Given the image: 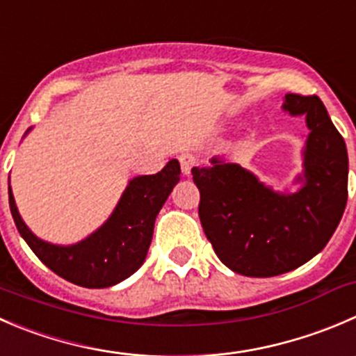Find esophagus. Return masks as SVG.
Wrapping results in <instances>:
<instances>
[{
  "instance_id": "34e87169",
  "label": "esophagus",
  "mask_w": 356,
  "mask_h": 356,
  "mask_svg": "<svg viewBox=\"0 0 356 356\" xmlns=\"http://www.w3.org/2000/svg\"><path fill=\"white\" fill-rule=\"evenodd\" d=\"M179 163H181L182 174L191 175L193 167L196 165V156H195V154H191V153H182L181 156H179Z\"/></svg>"
}]
</instances>
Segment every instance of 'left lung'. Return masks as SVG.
I'll return each mask as SVG.
<instances>
[{"mask_svg": "<svg viewBox=\"0 0 356 356\" xmlns=\"http://www.w3.org/2000/svg\"><path fill=\"white\" fill-rule=\"evenodd\" d=\"M282 109L305 116L309 129L298 191H275L222 158L191 170L203 231L222 264L243 277H277L308 262L323 250L346 207V144L323 102L287 94Z\"/></svg>", "mask_w": 356, "mask_h": 356, "instance_id": "obj_1", "label": "left lung"}]
</instances>
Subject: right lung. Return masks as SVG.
Returning a JSON list of instances; mask_svg holds the SVG:
<instances>
[{
    "label": "right lung",
    "mask_w": 356,
    "mask_h": 356,
    "mask_svg": "<svg viewBox=\"0 0 356 356\" xmlns=\"http://www.w3.org/2000/svg\"><path fill=\"white\" fill-rule=\"evenodd\" d=\"M29 132L27 129L26 136ZM179 179L177 160H170L154 175L130 179L108 220L72 245H55L38 238L20 217L10 186L8 202L20 236L47 268L79 287L106 289L123 282L143 266L154 220Z\"/></svg>",
    "instance_id": "1"
}]
</instances>
